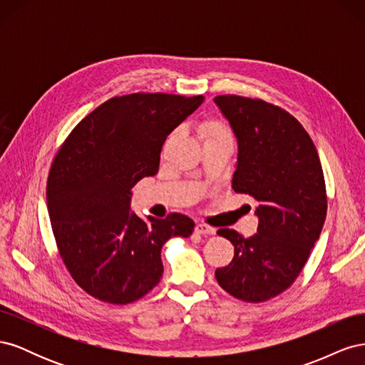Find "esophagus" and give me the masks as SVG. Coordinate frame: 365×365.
Returning a JSON list of instances; mask_svg holds the SVG:
<instances>
[{
  "instance_id": "34e87169",
  "label": "esophagus",
  "mask_w": 365,
  "mask_h": 365,
  "mask_svg": "<svg viewBox=\"0 0 365 365\" xmlns=\"http://www.w3.org/2000/svg\"><path fill=\"white\" fill-rule=\"evenodd\" d=\"M195 231L197 235H202V236H212L216 233V230L213 227H210L207 224H196Z\"/></svg>"
}]
</instances>
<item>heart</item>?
<instances>
[{
  "instance_id": "heart-1",
  "label": "heart",
  "mask_w": 365,
  "mask_h": 365,
  "mask_svg": "<svg viewBox=\"0 0 365 365\" xmlns=\"http://www.w3.org/2000/svg\"><path fill=\"white\" fill-rule=\"evenodd\" d=\"M201 134L205 138H213V137H224L228 135L227 130L220 126L219 123H215V121H208V123H204L201 126Z\"/></svg>"
}]
</instances>
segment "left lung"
<instances>
[{"instance_id":"left-lung-1","label":"left lung","mask_w":365,"mask_h":365,"mask_svg":"<svg viewBox=\"0 0 365 365\" xmlns=\"http://www.w3.org/2000/svg\"><path fill=\"white\" fill-rule=\"evenodd\" d=\"M213 101L237 141L231 187L259 202L252 237L217 231L235 245V257L215 275L228 294L259 303L289 288L322 233L327 212L323 168L311 137L282 108L239 96Z\"/></svg>"}]
</instances>
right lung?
Returning a JSON list of instances; mask_svg holds the SVG:
<instances>
[{
	"mask_svg": "<svg viewBox=\"0 0 365 365\" xmlns=\"http://www.w3.org/2000/svg\"><path fill=\"white\" fill-rule=\"evenodd\" d=\"M202 102L160 93L109 98L54 158L47 184L53 233L76 283L98 300L126 304L148 294L163 275V245L193 233L185 215L141 219L130 212V196L158 172L168 135Z\"/></svg>",
	"mask_w": 365,
	"mask_h": 365,
	"instance_id": "obj_1",
	"label": "right lung"
}]
</instances>
